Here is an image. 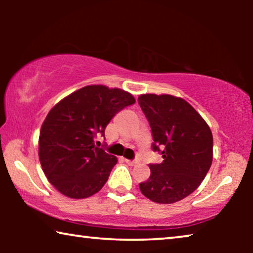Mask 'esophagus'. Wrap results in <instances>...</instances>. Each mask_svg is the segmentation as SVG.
Listing matches in <instances>:
<instances>
[{"label": "esophagus", "instance_id": "esophagus-1", "mask_svg": "<svg viewBox=\"0 0 253 253\" xmlns=\"http://www.w3.org/2000/svg\"><path fill=\"white\" fill-rule=\"evenodd\" d=\"M124 161H126L129 166H134L138 162L137 160H127V159H124Z\"/></svg>", "mask_w": 253, "mask_h": 253}]
</instances>
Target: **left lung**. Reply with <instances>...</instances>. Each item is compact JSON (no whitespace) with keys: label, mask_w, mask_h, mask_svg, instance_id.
I'll return each mask as SVG.
<instances>
[{"label":"left lung","mask_w":253,"mask_h":253,"mask_svg":"<svg viewBox=\"0 0 253 253\" xmlns=\"http://www.w3.org/2000/svg\"><path fill=\"white\" fill-rule=\"evenodd\" d=\"M138 103L150 122L164 161L150 165L151 176L140 183L143 195L158 204L179 202L200 185L213 159L209 124L184 99L170 94H140Z\"/></svg>","instance_id":"8db88e82"}]
</instances>
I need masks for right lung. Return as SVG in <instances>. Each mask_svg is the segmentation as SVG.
Listing matches in <instances>:
<instances>
[{
    "instance_id": "1",
    "label": "right lung",
    "mask_w": 253,
    "mask_h": 253,
    "mask_svg": "<svg viewBox=\"0 0 253 253\" xmlns=\"http://www.w3.org/2000/svg\"><path fill=\"white\" fill-rule=\"evenodd\" d=\"M136 102L131 93L105 85H88L65 96L41 126L39 159L55 189L74 199L101 190L117 159L95 146L120 110Z\"/></svg>"
}]
</instances>
